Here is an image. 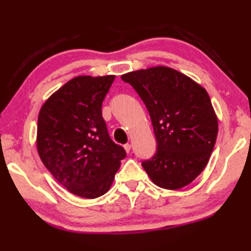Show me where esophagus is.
Here are the masks:
<instances>
[{"label": "esophagus", "instance_id": "34e87169", "mask_svg": "<svg viewBox=\"0 0 251 251\" xmlns=\"http://www.w3.org/2000/svg\"><path fill=\"white\" fill-rule=\"evenodd\" d=\"M124 149H125L126 152L129 153V151H131V149H132V145L131 144H126L125 146H124Z\"/></svg>", "mask_w": 251, "mask_h": 251}]
</instances>
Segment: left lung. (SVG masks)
Here are the masks:
<instances>
[{
	"label": "left lung",
	"instance_id": "left-lung-1",
	"mask_svg": "<svg viewBox=\"0 0 251 251\" xmlns=\"http://www.w3.org/2000/svg\"><path fill=\"white\" fill-rule=\"evenodd\" d=\"M131 84L149 111L156 153L143 167L156 186L180 189L204 170L217 138V117L206 90L186 75L154 66L128 72Z\"/></svg>",
	"mask_w": 251,
	"mask_h": 251
}]
</instances>
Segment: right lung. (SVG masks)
<instances>
[{"label":"right lung","mask_w":251,"mask_h":251,"mask_svg":"<svg viewBox=\"0 0 251 251\" xmlns=\"http://www.w3.org/2000/svg\"><path fill=\"white\" fill-rule=\"evenodd\" d=\"M114 78L75 77L50 96L38 114L39 158L60 185L80 198L104 195L126 156L101 116Z\"/></svg>","instance_id":"obj_1"}]
</instances>
